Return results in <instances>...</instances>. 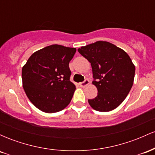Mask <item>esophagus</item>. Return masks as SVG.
<instances>
[{
  "label": "esophagus",
  "instance_id": "esophagus-1",
  "mask_svg": "<svg viewBox=\"0 0 155 155\" xmlns=\"http://www.w3.org/2000/svg\"><path fill=\"white\" fill-rule=\"evenodd\" d=\"M89 84H90V81H89L88 79H85L84 81H82V82L79 83V85L81 87H86L87 85H88Z\"/></svg>",
  "mask_w": 155,
  "mask_h": 155
}]
</instances>
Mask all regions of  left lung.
I'll use <instances>...</instances> for the list:
<instances>
[{
    "label": "left lung",
    "instance_id": "1",
    "mask_svg": "<svg viewBox=\"0 0 155 155\" xmlns=\"http://www.w3.org/2000/svg\"><path fill=\"white\" fill-rule=\"evenodd\" d=\"M91 63L97 95L89 99L90 106L98 111H110L118 107L133 86L135 65L124 50L107 41H96L78 49Z\"/></svg>",
    "mask_w": 155,
    "mask_h": 155
}]
</instances>
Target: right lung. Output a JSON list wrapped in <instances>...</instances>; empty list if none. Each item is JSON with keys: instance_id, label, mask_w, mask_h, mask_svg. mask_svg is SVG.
Segmentation results:
<instances>
[{"instance_id": "obj_1", "label": "right lung", "mask_w": 155, "mask_h": 155, "mask_svg": "<svg viewBox=\"0 0 155 155\" xmlns=\"http://www.w3.org/2000/svg\"><path fill=\"white\" fill-rule=\"evenodd\" d=\"M76 51L58 44L48 46L33 53L22 67L23 88L39 110L55 113L70 104L76 87L70 81L69 62Z\"/></svg>"}]
</instances>
